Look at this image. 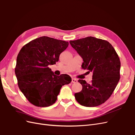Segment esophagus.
Returning <instances> with one entry per match:
<instances>
[{"instance_id": "esophagus-1", "label": "esophagus", "mask_w": 135, "mask_h": 135, "mask_svg": "<svg viewBox=\"0 0 135 135\" xmlns=\"http://www.w3.org/2000/svg\"><path fill=\"white\" fill-rule=\"evenodd\" d=\"M77 82V80L76 79H75V78H72V82H73V83H76Z\"/></svg>"}]
</instances>
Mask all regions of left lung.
<instances>
[{
  "label": "left lung",
  "mask_w": 135,
  "mask_h": 135,
  "mask_svg": "<svg viewBox=\"0 0 135 135\" xmlns=\"http://www.w3.org/2000/svg\"><path fill=\"white\" fill-rule=\"evenodd\" d=\"M69 43L83 59L82 68L93 73L90 84L79 80L82 89L75 94L81 105L94 107L105 103L110 98L120 79L119 56L108 41L90 36Z\"/></svg>",
  "instance_id": "obj_1"
}]
</instances>
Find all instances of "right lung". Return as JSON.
Segmentation results:
<instances>
[{
  "instance_id": "1",
  "label": "right lung",
  "mask_w": 135,
  "mask_h": 135,
  "mask_svg": "<svg viewBox=\"0 0 135 135\" xmlns=\"http://www.w3.org/2000/svg\"><path fill=\"white\" fill-rule=\"evenodd\" d=\"M69 43L42 36L24 45L17 57L15 74L21 92L33 105L46 107L57 99L62 86L72 81L66 74L56 76L49 66L58 62Z\"/></svg>"
}]
</instances>
